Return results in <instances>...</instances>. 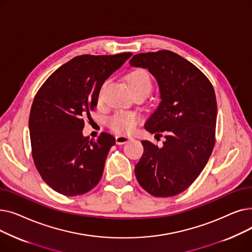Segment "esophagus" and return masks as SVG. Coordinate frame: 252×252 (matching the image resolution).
<instances>
[{"label": "esophagus", "mask_w": 252, "mask_h": 252, "mask_svg": "<svg viewBox=\"0 0 252 252\" xmlns=\"http://www.w3.org/2000/svg\"><path fill=\"white\" fill-rule=\"evenodd\" d=\"M131 139H133V138H131L130 136H124V135H117V136H115V142L118 145L125 144V143L130 141Z\"/></svg>", "instance_id": "1"}]
</instances>
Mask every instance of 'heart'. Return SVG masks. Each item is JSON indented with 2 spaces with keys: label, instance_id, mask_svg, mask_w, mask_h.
Wrapping results in <instances>:
<instances>
[{
  "label": "heart",
  "instance_id": "1",
  "mask_svg": "<svg viewBox=\"0 0 252 252\" xmlns=\"http://www.w3.org/2000/svg\"><path fill=\"white\" fill-rule=\"evenodd\" d=\"M126 81L131 93L136 97H146L153 88L151 75L147 70L137 68L126 75ZM104 86L99 90L97 99L101 101ZM140 118L135 112L117 111L108 118V126L116 133H130L139 124Z\"/></svg>",
  "mask_w": 252,
  "mask_h": 252
}]
</instances>
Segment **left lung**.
Instances as JSON below:
<instances>
[{"mask_svg":"<svg viewBox=\"0 0 252 252\" xmlns=\"http://www.w3.org/2000/svg\"><path fill=\"white\" fill-rule=\"evenodd\" d=\"M130 66L147 68L159 86L161 102L145 124L162 147L142 141L144 153L135 166L141 187L155 197H171L189 188L200 175L216 143L217 99L204 73L176 53H140Z\"/></svg>","mask_w":252,"mask_h":252,"instance_id":"8db88e82","label":"left lung"}]
</instances>
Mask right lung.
Instances as JSON below:
<instances>
[{"instance_id":"right-lung-1","label":"right lung","mask_w":252,"mask_h":252,"mask_svg":"<svg viewBox=\"0 0 252 252\" xmlns=\"http://www.w3.org/2000/svg\"><path fill=\"white\" fill-rule=\"evenodd\" d=\"M131 56L82 55L63 64L39 88L30 114L34 165L42 179L65 196L83 195L101 180L113 136H83L85 117L98 103V92Z\"/></svg>"}]
</instances>
